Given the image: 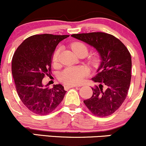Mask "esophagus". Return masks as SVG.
Wrapping results in <instances>:
<instances>
[{"instance_id":"esophagus-1","label":"esophagus","mask_w":146,"mask_h":146,"mask_svg":"<svg viewBox=\"0 0 146 146\" xmlns=\"http://www.w3.org/2000/svg\"><path fill=\"white\" fill-rule=\"evenodd\" d=\"M74 87H76V86H73V85H66V86H64V89L67 90L69 89V88H74Z\"/></svg>"}]
</instances>
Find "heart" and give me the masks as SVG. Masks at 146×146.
<instances>
[{"instance_id":"1","label":"heart","mask_w":146,"mask_h":146,"mask_svg":"<svg viewBox=\"0 0 146 146\" xmlns=\"http://www.w3.org/2000/svg\"><path fill=\"white\" fill-rule=\"evenodd\" d=\"M71 48L78 56L83 55L86 56L88 54V47L82 42H75L71 44ZM60 49H56L52 56V62L56 64L59 60ZM100 61V57L98 55H93L89 58V63L93 66L97 65ZM88 74L86 69L82 67H68L60 73L59 79L62 82L68 85H76L81 83Z\"/></svg>"}]
</instances>
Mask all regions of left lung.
Listing matches in <instances>:
<instances>
[{"instance_id":"1","label":"left lung","mask_w":146,"mask_h":146,"mask_svg":"<svg viewBox=\"0 0 146 146\" xmlns=\"http://www.w3.org/2000/svg\"><path fill=\"white\" fill-rule=\"evenodd\" d=\"M72 37L95 47L102 62L92 80L100 83L92 87L91 98L84 103L93 115L107 117L121 106L126 98L131 80V56L118 38L103 32L78 33Z\"/></svg>"}]
</instances>
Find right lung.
I'll return each instance as SVG.
<instances>
[{
	"instance_id": "right-lung-1",
	"label": "right lung",
	"mask_w": 146,
	"mask_h": 146,
	"mask_svg": "<svg viewBox=\"0 0 146 146\" xmlns=\"http://www.w3.org/2000/svg\"><path fill=\"white\" fill-rule=\"evenodd\" d=\"M68 35H33L25 39L15 51L11 71L20 99L36 115L51 113L62 101L66 92L62 85L52 88L44 86L42 79L51 72L53 52Z\"/></svg>"
}]
</instances>
